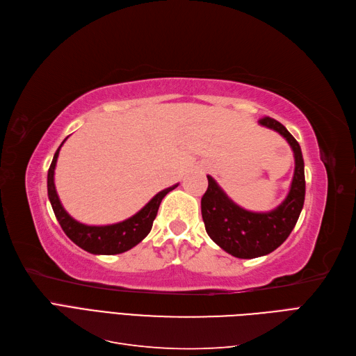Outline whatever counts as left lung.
<instances>
[{"label": "left lung", "mask_w": 356, "mask_h": 356, "mask_svg": "<svg viewBox=\"0 0 356 356\" xmlns=\"http://www.w3.org/2000/svg\"><path fill=\"white\" fill-rule=\"evenodd\" d=\"M260 124L281 134L293 148L296 168L285 200L268 212L246 211L225 195L209 175L208 190L202 197V218L209 238L238 258L263 257L281 246L293 232L305 204V161L300 144L275 118L264 117Z\"/></svg>", "instance_id": "8db88e82"}]
</instances>
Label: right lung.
Segmentation results:
<instances>
[{"label": "right lung", "mask_w": 356, "mask_h": 356, "mask_svg": "<svg viewBox=\"0 0 356 356\" xmlns=\"http://www.w3.org/2000/svg\"><path fill=\"white\" fill-rule=\"evenodd\" d=\"M62 144L56 149L55 156H53L51 165L49 168V174H47L49 200L51 203L53 212H55L56 220L59 221L62 230L65 232V234L75 245L90 254L114 255V254L126 252L131 250V248L136 246L149 233V230H152L153 221L157 215L161 199H163L169 191L177 188L178 184L157 193V195L149 200L141 211L136 212L134 217L127 218L122 222L111 224V225L81 224L79 221H75L71 215L63 209L55 187V168H56V161H58L59 149Z\"/></svg>", "instance_id": "obj_1"}]
</instances>
